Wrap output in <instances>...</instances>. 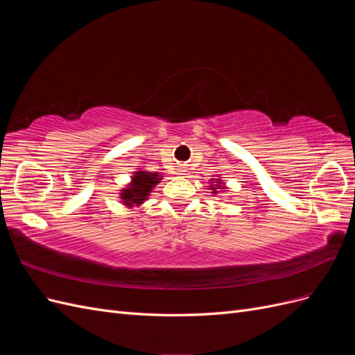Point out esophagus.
<instances>
[{
    "mask_svg": "<svg viewBox=\"0 0 355 355\" xmlns=\"http://www.w3.org/2000/svg\"><path fill=\"white\" fill-rule=\"evenodd\" d=\"M185 171H187V170H185L184 167H180V168H179V175H185Z\"/></svg>",
    "mask_w": 355,
    "mask_h": 355,
    "instance_id": "obj_1",
    "label": "esophagus"
}]
</instances>
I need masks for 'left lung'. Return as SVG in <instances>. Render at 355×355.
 Instances as JSON below:
<instances>
[{"label":"left lung","instance_id":"8db88e82","mask_svg":"<svg viewBox=\"0 0 355 355\" xmlns=\"http://www.w3.org/2000/svg\"><path fill=\"white\" fill-rule=\"evenodd\" d=\"M211 182H210V187H209V189L213 192V194H218V191H227V187L223 185V182L220 180V179H210Z\"/></svg>","mask_w":355,"mask_h":355}]
</instances>
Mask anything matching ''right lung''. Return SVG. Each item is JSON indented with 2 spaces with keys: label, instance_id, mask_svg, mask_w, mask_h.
<instances>
[{
  "label": "right lung",
  "instance_id": "1",
  "mask_svg": "<svg viewBox=\"0 0 355 355\" xmlns=\"http://www.w3.org/2000/svg\"><path fill=\"white\" fill-rule=\"evenodd\" d=\"M161 179H163V176H159L157 171H154V173L146 170L135 171L130 184L123 188L120 192V198L124 206L128 209L141 206L151 196L153 189L155 188V185L159 184Z\"/></svg>",
  "mask_w": 355,
  "mask_h": 355
}]
</instances>
